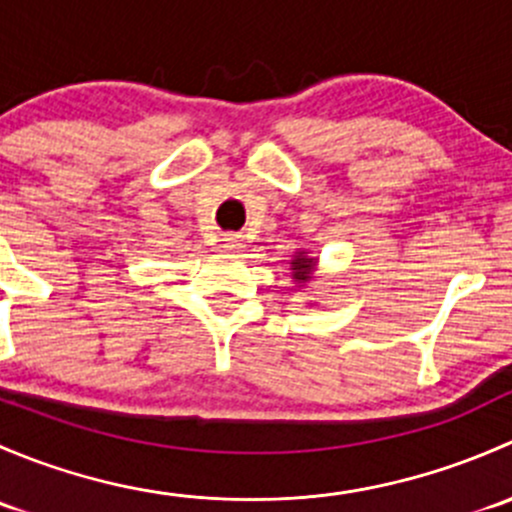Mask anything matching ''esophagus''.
Returning a JSON list of instances; mask_svg holds the SVG:
<instances>
[{
	"label": "esophagus",
	"mask_w": 512,
	"mask_h": 512,
	"mask_svg": "<svg viewBox=\"0 0 512 512\" xmlns=\"http://www.w3.org/2000/svg\"><path fill=\"white\" fill-rule=\"evenodd\" d=\"M223 245L227 250H240L242 247V235L240 232H225L223 235Z\"/></svg>",
	"instance_id": "esophagus-1"
}]
</instances>
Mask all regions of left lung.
<instances>
[{
    "instance_id": "left-lung-1",
    "label": "left lung",
    "mask_w": 512,
    "mask_h": 512,
    "mask_svg": "<svg viewBox=\"0 0 512 512\" xmlns=\"http://www.w3.org/2000/svg\"><path fill=\"white\" fill-rule=\"evenodd\" d=\"M312 262L314 260H309L307 255H297V260L292 262V270H294V280H302V282H307L309 280V275H312Z\"/></svg>"
}]
</instances>
